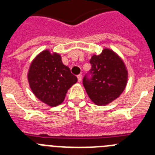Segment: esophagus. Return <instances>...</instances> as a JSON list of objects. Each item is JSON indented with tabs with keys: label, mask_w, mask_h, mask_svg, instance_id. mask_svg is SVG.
Returning <instances> with one entry per match:
<instances>
[{
	"label": "esophagus",
	"mask_w": 155,
	"mask_h": 155,
	"mask_svg": "<svg viewBox=\"0 0 155 155\" xmlns=\"http://www.w3.org/2000/svg\"><path fill=\"white\" fill-rule=\"evenodd\" d=\"M81 80H82V76H81V74L78 75V82L81 81Z\"/></svg>",
	"instance_id": "esophagus-1"
}]
</instances>
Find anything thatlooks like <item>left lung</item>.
<instances>
[{"instance_id":"1","label":"left lung","mask_w":155,"mask_h":155,"mask_svg":"<svg viewBox=\"0 0 155 155\" xmlns=\"http://www.w3.org/2000/svg\"><path fill=\"white\" fill-rule=\"evenodd\" d=\"M90 64L91 78L85 76L83 79L86 92L95 105H108L125 89L128 80L127 67L121 57L108 48L99 55L94 54Z\"/></svg>"}]
</instances>
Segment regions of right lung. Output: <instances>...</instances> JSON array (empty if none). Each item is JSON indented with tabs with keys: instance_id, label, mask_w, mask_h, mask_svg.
Masks as SVG:
<instances>
[{
	"instance_id": "obj_1",
	"label": "right lung",
	"mask_w": 155,
	"mask_h": 155,
	"mask_svg": "<svg viewBox=\"0 0 155 155\" xmlns=\"http://www.w3.org/2000/svg\"><path fill=\"white\" fill-rule=\"evenodd\" d=\"M27 77L35 96L51 107L62 103L68 89L78 81L63 64L61 56L50 50H43L33 59Z\"/></svg>"
}]
</instances>
